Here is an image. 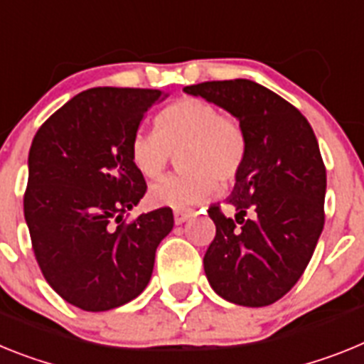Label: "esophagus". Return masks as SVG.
<instances>
[{
	"mask_svg": "<svg viewBox=\"0 0 364 364\" xmlns=\"http://www.w3.org/2000/svg\"><path fill=\"white\" fill-rule=\"evenodd\" d=\"M192 216V213H188V210H173V221H176V225H181V223H185L188 218Z\"/></svg>",
	"mask_w": 364,
	"mask_h": 364,
	"instance_id": "obj_1",
	"label": "esophagus"
}]
</instances>
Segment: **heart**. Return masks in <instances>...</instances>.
<instances>
[{
    "label": "heart",
    "instance_id": "obj_1",
    "mask_svg": "<svg viewBox=\"0 0 364 364\" xmlns=\"http://www.w3.org/2000/svg\"><path fill=\"white\" fill-rule=\"evenodd\" d=\"M157 132H137L129 141V159L144 178H157L178 154L181 172L150 186L156 207L186 210L203 203L221 185L235 181L245 159V135L238 122L214 104L181 99L156 119Z\"/></svg>",
    "mask_w": 364,
    "mask_h": 364
}]
</instances>
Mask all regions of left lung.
Returning a JSON list of instances; mask_svg holds the SVG:
<instances>
[{"instance_id":"1","label":"left lung","mask_w":364,"mask_h":364,"mask_svg":"<svg viewBox=\"0 0 364 364\" xmlns=\"http://www.w3.org/2000/svg\"><path fill=\"white\" fill-rule=\"evenodd\" d=\"M183 91L223 107L245 135V159L227 198L235 220L208 208L216 225L203 258L208 284L232 304H273L302 277L324 227L326 168L317 137L295 106L257 82H203Z\"/></svg>"}]
</instances>
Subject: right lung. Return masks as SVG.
I'll return each instance as SVG.
<instances>
[{
    "label": "right lung",
    "instance_id": "add662e5",
    "mask_svg": "<svg viewBox=\"0 0 364 364\" xmlns=\"http://www.w3.org/2000/svg\"><path fill=\"white\" fill-rule=\"evenodd\" d=\"M159 90L93 87L73 97L38 129L29 150L23 213L49 286L84 311H107L144 291L172 208L126 223L146 181L129 141Z\"/></svg>",
    "mask_w": 364,
    "mask_h": 364
}]
</instances>
